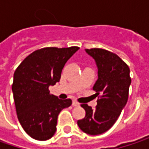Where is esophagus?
<instances>
[{
    "label": "esophagus",
    "instance_id": "34e87169",
    "mask_svg": "<svg viewBox=\"0 0 149 149\" xmlns=\"http://www.w3.org/2000/svg\"><path fill=\"white\" fill-rule=\"evenodd\" d=\"M72 106L77 107V106H79V104H78L77 102H76V101H73V102H72Z\"/></svg>",
    "mask_w": 149,
    "mask_h": 149
}]
</instances>
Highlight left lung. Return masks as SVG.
<instances>
[{
	"label": "left lung",
	"instance_id": "left-lung-1",
	"mask_svg": "<svg viewBox=\"0 0 149 149\" xmlns=\"http://www.w3.org/2000/svg\"><path fill=\"white\" fill-rule=\"evenodd\" d=\"M96 62L98 78L93 90L100 98L93 109L91 106L81 105L85 116L77 121L79 129L91 135L101 134L109 130L118 119L129 97L131 84L129 66L115 53L100 48L85 49Z\"/></svg>",
	"mask_w": 149,
	"mask_h": 149
}]
</instances>
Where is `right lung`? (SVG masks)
Returning a JSON list of instances; mask_svg holds the SVG:
<instances>
[{
  "mask_svg": "<svg viewBox=\"0 0 149 149\" xmlns=\"http://www.w3.org/2000/svg\"><path fill=\"white\" fill-rule=\"evenodd\" d=\"M79 49L45 47L28 55L14 74L12 91L18 120L26 133L38 141H45L57 130L58 116L72 105L50 94L49 86L59 82L67 60Z\"/></svg>",
  "mask_w": 149,
  "mask_h": 149,
  "instance_id": "right-lung-1",
  "label": "right lung"
}]
</instances>
